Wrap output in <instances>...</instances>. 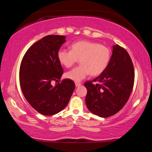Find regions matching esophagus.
I'll use <instances>...</instances> for the list:
<instances>
[{"instance_id":"obj_1","label":"esophagus","mask_w":152,"mask_h":152,"mask_svg":"<svg viewBox=\"0 0 152 152\" xmlns=\"http://www.w3.org/2000/svg\"><path fill=\"white\" fill-rule=\"evenodd\" d=\"M75 85H76V87L80 86L81 85V83H80V82H76V83H75Z\"/></svg>"}]
</instances>
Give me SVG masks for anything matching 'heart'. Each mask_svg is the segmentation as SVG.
<instances>
[{"instance_id": "heart-1", "label": "heart", "mask_w": 152, "mask_h": 152, "mask_svg": "<svg viewBox=\"0 0 152 152\" xmlns=\"http://www.w3.org/2000/svg\"><path fill=\"white\" fill-rule=\"evenodd\" d=\"M71 50L61 49L58 52V59L66 68L72 66L79 59L80 65L67 72V78L80 82L91 74L99 76L109 66L111 51L107 46L91 41H78L70 46Z\"/></svg>"}]
</instances>
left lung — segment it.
Masks as SVG:
<instances>
[{"instance_id": "left-lung-1", "label": "left lung", "mask_w": 152, "mask_h": 152, "mask_svg": "<svg viewBox=\"0 0 152 152\" xmlns=\"http://www.w3.org/2000/svg\"><path fill=\"white\" fill-rule=\"evenodd\" d=\"M134 78V67L127 51L119 45H113V54L106 70L92 81L84 84L87 89V108L101 117L116 114L129 100Z\"/></svg>"}]
</instances>
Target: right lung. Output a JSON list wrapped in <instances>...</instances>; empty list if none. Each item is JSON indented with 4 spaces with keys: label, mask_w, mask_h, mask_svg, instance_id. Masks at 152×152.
<instances>
[{
    "label": "right lung",
    "mask_w": 152,
    "mask_h": 152,
    "mask_svg": "<svg viewBox=\"0 0 152 152\" xmlns=\"http://www.w3.org/2000/svg\"><path fill=\"white\" fill-rule=\"evenodd\" d=\"M66 41L64 35L45 36L28 49L20 63L19 80L23 94L31 106L43 115H53L63 110L75 88L70 79L51 85L64 73L58 52Z\"/></svg>",
    "instance_id": "obj_1"
}]
</instances>
